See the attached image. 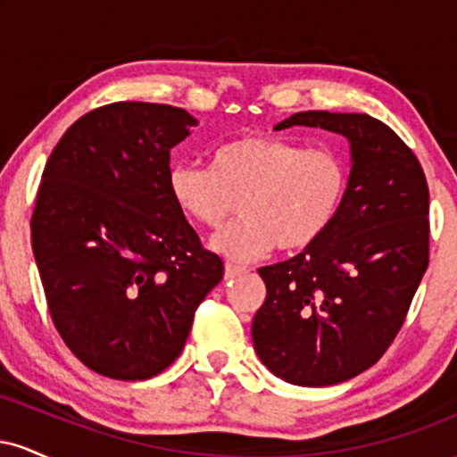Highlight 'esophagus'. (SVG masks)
<instances>
[{
    "mask_svg": "<svg viewBox=\"0 0 457 457\" xmlns=\"http://www.w3.org/2000/svg\"><path fill=\"white\" fill-rule=\"evenodd\" d=\"M246 272L245 266H236V264H225V279H234V277L243 275Z\"/></svg>",
    "mask_w": 457,
    "mask_h": 457,
    "instance_id": "1",
    "label": "esophagus"
}]
</instances>
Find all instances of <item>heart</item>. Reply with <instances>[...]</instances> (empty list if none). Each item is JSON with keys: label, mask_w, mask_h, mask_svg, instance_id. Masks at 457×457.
<instances>
[{"label": "heart", "mask_w": 457, "mask_h": 457, "mask_svg": "<svg viewBox=\"0 0 457 457\" xmlns=\"http://www.w3.org/2000/svg\"><path fill=\"white\" fill-rule=\"evenodd\" d=\"M176 206L202 228L221 229L238 202V219L212 240L232 262H251L277 245H313L342 206L348 171L328 150H305L269 135H243L212 152L211 170L174 165L167 176Z\"/></svg>", "instance_id": "1"}]
</instances>
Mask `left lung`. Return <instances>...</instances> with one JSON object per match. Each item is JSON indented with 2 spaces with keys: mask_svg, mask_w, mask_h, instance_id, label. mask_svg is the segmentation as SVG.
Instances as JSON below:
<instances>
[{
  "mask_svg": "<svg viewBox=\"0 0 457 457\" xmlns=\"http://www.w3.org/2000/svg\"><path fill=\"white\" fill-rule=\"evenodd\" d=\"M290 127L344 135L353 167L327 232L258 270L266 301L251 335L272 374L328 386L374 365L400 333L429 262V191L412 150L371 115L301 112L275 130Z\"/></svg>",
  "mask_w": 457,
  "mask_h": 457,
  "instance_id": "obj_1",
  "label": "left lung"
}]
</instances>
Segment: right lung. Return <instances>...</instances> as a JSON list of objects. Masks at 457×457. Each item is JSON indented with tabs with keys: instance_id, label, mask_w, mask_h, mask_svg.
I'll list each match as a JSON object with an SVG mask.
<instances>
[{
	"instance_id": "obj_1",
	"label": "right lung",
	"mask_w": 457,
	"mask_h": 457,
	"mask_svg": "<svg viewBox=\"0 0 457 457\" xmlns=\"http://www.w3.org/2000/svg\"><path fill=\"white\" fill-rule=\"evenodd\" d=\"M197 120L112 103L57 141L31 214V249L57 333L113 380H145L180 356L223 262L171 199L170 152Z\"/></svg>"
}]
</instances>
